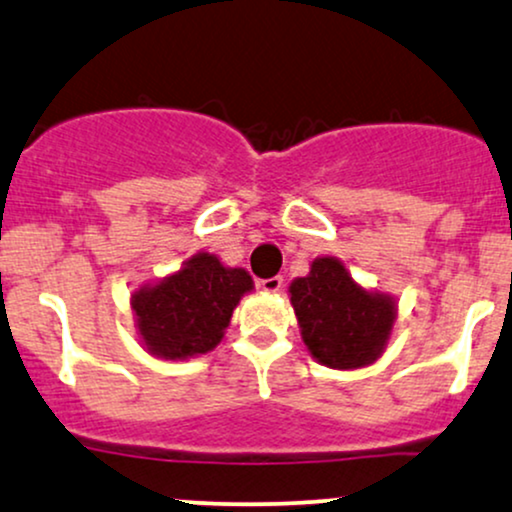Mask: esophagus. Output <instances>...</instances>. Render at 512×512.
<instances>
[{"instance_id": "34e87169", "label": "esophagus", "mask_w": 512, "mask_h": 512, "mask_svg": "<svg viewBox=\"0 0 512 512\" xmlns=\"http://www.w3.org/2000/svg\"><path fill=\"white\" fill-rule=\"evenodd\" d=\"M282 280L280 275H273V278H266V280H258V287H261V290H266V292H280L282 290Z\"/></svg>"}]
</instances>
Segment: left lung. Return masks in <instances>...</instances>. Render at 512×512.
<instances>
[{
	"label": "left lung",
	"mask_w": 512,
	"mask_h": 512,
	"mask_svg": "<svg viewBox=\"0 0 512 512\" xmlns=\"http://www.w3.org/2000/svg\"><path fill=\"white\" fill-rule=\"evenodd\" d=\"M302 338L321 364L357 369L383 352L395 306L388 297L354 285L335 258H316L311 273L290 285Z\"/></svg>",
	"instance_id": "left-lung-1"
}]
</instances>
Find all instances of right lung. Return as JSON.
Instances as JSON below:
<instances>
[{
	"label": "right lung",
	"mask_w": 512,
	"mask_h": 512,
	"mask_svg": "<svg viewBox=\"0 0 512 512\" xmlns=\"http://www.w3.org/2000/svg\"><path fill=\"white\" fill-rule=\"evenodd\" d=\"M254 287L242 268L198 254L179 273L134 297L138 330L148 350L165 359L206 354L222 340L239 297Z\"/></svg>",
	"instance_id": "obj_1"
}]
</instances>
